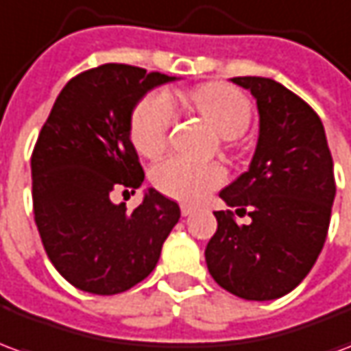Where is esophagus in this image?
<instances>
[{"label": "esophagus", "instance_id": "obj_1", "mask_svg": "<svg viewBox=\"0 0 351 351\" xmlns=\"http://www.w3.org/2000/svg\"><path fill=\"white\" fill-rule=\"evenodd\" d=\"M180 213H182V216H190V214L195 213V206L182 205V206H180Z\"/></svg>", "mask_w": 351, "mask_h": 351}]
</instances>
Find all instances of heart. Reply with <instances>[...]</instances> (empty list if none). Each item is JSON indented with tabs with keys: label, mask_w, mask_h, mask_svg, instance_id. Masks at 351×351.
<instances>
[{
	"label": "heart",
	"mask_w": 351,
	"mask_h": 351,
	"mask_svg": "<svg viewBox=\"0 0 351 351\" xmlns=\"http://www.w3.org/2000/svg\"><path fill=\"white\" fill-rule=\"evenodd\" d=\"M188 103L203 116L210 128L223 138H235L248 130L252 105L241 90L229 84H205L188 93ZM175 122V108L165 93L146 97L131 120V141L138 154L156 158L167 145L169 131ZM156 188L169 197L195 203L226 180L220 165L197 163L186 158H171L154 169Z\"/></svg>",
	"instance_id": "b5f03b06"
}]
</instances>
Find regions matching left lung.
I'll list each match as a JSON object with an SVG mask.
<instances>
[{
    "label": "left lung",
    "mask_w": 351,
    "mask_h": 351,
    "mask_svg": "<svg viewBox=\"0 0 351 351\" xmlns=\"http://www.w3.org/2000/svg\"><path fill=\"white\" fill-rule=\"evenodd\" d=\"M254 95L259 112L258 145L248 171L220 191L237 214L214 213L218 229L205 259L213 278L246 301H272L301 284L324 248L337 193L324 123L280 82L235 77Z\"/></svg>",
    "instance_id": "1"
}]
</instances>
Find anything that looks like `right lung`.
<instances>
[{
    "label": "right lung",
    "mask_w": 351,
    "mask_h": 351,
    "mask_svg": "<svg viewBox=\"0 0 351 351\" xmlns=\"http://www.w3.org/2000/svg\"><path fill=\"white\" fill-rule=\"evenodd\" d=\"M178 80L125 64L77 75L54 101L32 154L35 223L47 256L69 284L114 295L145 280L180 218L154 188L128 213L114 190L145 180L131 143V116L154 88ZM133 193V191H131Z\"/></svg>",
    "instance_id": "right-lung-1"
}]
</instances>
